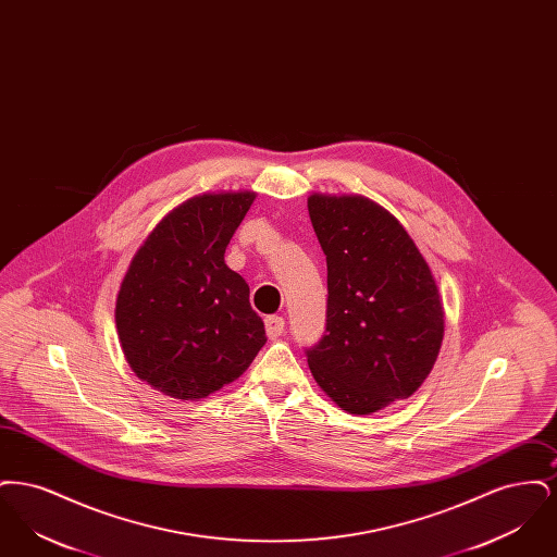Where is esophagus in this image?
<instances>
[{"mask_svg": "<svg viewBox=\"0 0 557 557\" xmlns=\"http://www.w3.org/2000/svg\"><path fill=\"white\" fill-rule=\"evenodd\" d=\"M284 327H286V321H284V318L271 315V318L265 319V330L269 341H277V338L284 334Z\"/></svg>", "mask_w": 557, "mask_h": 557, "instance_id": "34e87169", "label": "esophagus"}]
</instances>
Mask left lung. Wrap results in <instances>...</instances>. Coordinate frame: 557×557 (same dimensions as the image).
Returning a JSON list of instances; mask_svg holds the SVG:
<instances>
[{"mask_svg": "<svg viewBox=\"0 0 557 557\" xmlns=\"http://www.w3.org/2000/svg\"><path fill=\"white\" fill-rule=\"evenodd\" d=\"M307 207L327 263V334L307 361L341 409L371 416L424 384L445 336L443 300L384 207L357 194H311Z\"/></svg>", "mask_w": 557, "mask_h": 557, "instance_id": "obj_1", "label": "left lung"}]
</instances>
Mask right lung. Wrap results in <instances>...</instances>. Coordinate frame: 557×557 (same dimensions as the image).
<instances>
[{
	"label": "right lung",
	"instance_id": "add662e5",
	"mask_svg": "<svg viewBox=\"0 0 557 557\" xmlns=\"http://www.w3.org/2000/svg\"><path fill=\"white\" fill-rule=\"evenodd\" d=\"M255 191H207L166 212L121 282L114 321L135 375L177 400L238 380L267 343L244 277L225 248Z\"/></svg>",
	"mask_w": 557,
	"mask_h": 557
}]
</instances>
